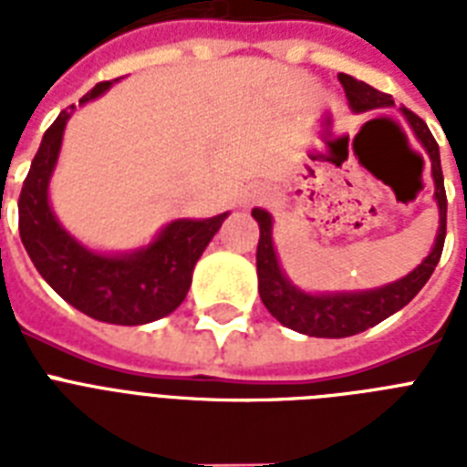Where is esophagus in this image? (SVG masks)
<instances>
[{"label": "esophagus", "instance_id": "obj_1", "mask_svg": "<svg viewBox=\"0 0 467 467\" xmlns=\"http://www.w3.org/2000/svg\"><path fill=\"white\" fill-rule=\"evenodd\" d=\"M252 198V201H256V198H262V193H254V196H249Z\"/></svg>", "mask_w": 467, "mask_h": 467}]
</instances>
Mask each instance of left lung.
I'll use <instances>...</instances> for the list:
<instances>
[{"label": "left lung", "instance_id": "obj_1", "mask_svg": "<svg viewBox=\"0 0 467 467\" xmlns=\"http://www.w3.org/2000/svg\"><path fill=\"white\" fill-rule=\"evenodd\" d=\"M347 101L354 113L376 111V109H390L395 106L390 94L373 89L370 84L358 82L354 77L339 75ZM405 116L407 126L412 128L414 138L427 150L431 161V179H434V198L439 205V230L436 240L427 259L412 269L407 276L392 281V284L378 285L370 291H339V293H307L284 274L278 264L276 247H274V218L269 211L254 208L252 218L259 223V244H256V276H259V296L266 310L293 332L307 334V337H322V339H341L366 332L368 327H376L390 315L410 303L417 293L424 288L436 264L441 259L443 240H446V189H443L441 157L434 135L427 123L412 113L410 109H400Z\"/></svg>", "mask_w": 467, "mask_h": 467}]
</instances>
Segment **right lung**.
I'll return each instance as SVG.
<instances>
[{"mask_svg": "<svg viewBox=\"0 0 467 467\" xmlns=\"http://www.w3.org/2000/svg\"><path fill=\"white\" fill-rule=\"evenodd\" d=\"M111 84H97L79 104L101 97ZM72 111L75 106L62 111L46 130L18 196V233L26 252L62 300L99 322L133 327L167 317L183 303L193 266L230 213L171 220L150 244L123 254L84 247L60 225L47 198Z\"/></svg>", "mask_w": 467, "mask_h": 467, "instance_id": "add662e5", "label": "right lung"}]
</instances>
